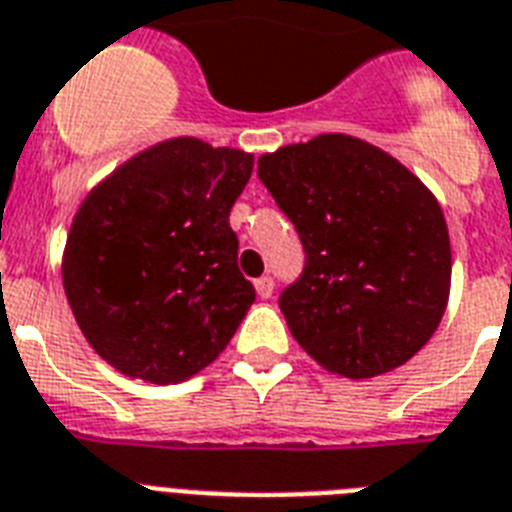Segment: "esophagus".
Returning a JSON list of instances; mask_svg holds the SVG:
<instances>
[{"mask_svg": "<svg viewBox=\"0 0 512 512\" xmlns=\"http://www.w3.org/2000/svg\"><path fill=\"white\" fill-rule=\"evenodd\" d=\"M255 289H257V297L268 299L270 294H273V278H270V276L257 278V281H255Z\"/></svg>", "mask_w": 512, "mask_h": 512, "instance_id": "esophagus-1", "label": "esophagus"}]
</instances>
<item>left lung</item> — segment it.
<instances>
[{
    "label": "left lung",
    "mask_w": 512,
    "mask_h": 512,
    "mask_svg": "<svg viewBox=\"0 0 512 512\" xmlns=\"http://www.w3.org/2000/svg\"><path fill=\"white\" fill-rule=\"evenodd\" d=\"M257 176L305 247L302 276L278 299L299 347L344 378L405 365L450 299V234L434 194L347 134L268 152Z\"/></svg>",
    "instance_id": "8db88e82"
}]
</instances>
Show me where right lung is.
<instances>
[{"label": "right lung", "mask_w": 512, "mask_h": 512, "mask_svg": "<svg viewBox=\"0 0 512 512\" xmlns=\"http://www.w3.org/2000/svg\"><path fill=\"white\" fill-rule=\"evenodd\" d=\"M252 165L242 149L178 136L123 162L81 202L62 286L115 371L178 384L226 350L255 302L228 226Z\"/></svg>", "instance_id": "add662e5"}]
</instances>
